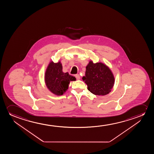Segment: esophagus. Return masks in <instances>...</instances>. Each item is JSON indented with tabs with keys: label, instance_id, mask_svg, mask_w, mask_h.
I'll list each match as a JSON object with an SVG mask.
<instances>
[{
	"label": "esophagus",
	"instance_id": "1",
	"mask_svg": "<svg viewBox=\"0 0 154 154\" xmlns=\"http://www.w3.org/2000/svg\"><path fill=\"white\" fill-rule=\"evenodd\" d=\"M75 77H76V79H77V80L80 79V76H79V74H77V75H75Z\"/></svg>",
	"mask_w": 154,
	"mask_h": 154
}]
</instances>
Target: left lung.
I'll return each instance as SVG.
<instances>
[{
  "instance_id": "obj_1",
  "label": "left lung",
  "mask_w": 154,
  "mask_h": 154,
  "mask_svg": "<svg viewBox=\"0 0 154 154\" xmlns=\"http://www.w3.org/2000/svg\"><path fill=\"white\" fill-rule=\"evenodd\" d=\"M82 80L88 86V90L95 95H106L114 86L115 78L112 71L101 63L89 61L86 66L85 76Z\"/></svg>"
}]
</instances>
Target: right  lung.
<instances>
[{"mask_svg": "<svg viewBox=\"0 0 154 154\" xmlns=\"http://www.w3.org/2000/svg\"><path fill=\"white\" fill-rule=\"evenodd\" d=\"M45 80L49 90L55 95L60 96L67 90L70 82L76 80V78L68 72H63L60 61L57 63L51 61L47 68Z\"/></svg>", "mask_w": 154, "mask_h": 154, "instance_id": "obj_1", "label": "right lung"}]
</instances>
